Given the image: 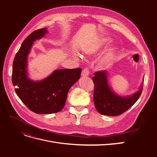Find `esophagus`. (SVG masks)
I'll list each match as a JSON object with an SVG mask.
<instances>
[{"instance_id":"1","label":"esophagus","mask_w":157,"mask_h":157,"mask_svg":"<svg viewBox=\"0 0 157 157\" xmlns=\"http://www.w3.org/2000/svg\"><path fill=\"white\" fill-rule=\"evenodd\" d=\"M89 73H90V71H89L88 69V68H85L82 71V77H88Z\"/></svg>"}]
</instances>
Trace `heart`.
I'll return each instance as SVG.
<instances>
[{"label": "heart", "mask_w": 157, "mask_h": 157, "mask_svg": "<svg viewBox=\"0 0 157 157\" xmlns=\"http://www.w3.org/2000/svg\"><path fill=\"white\" fill-rule=\"evenodd\" d=\"M111 41V40L109 39V38H103V39H101L99 40V42H98V46L99 48H101V47L103 46L106 45L107 44H108L109 42ZM113 57V52H109V53L107 54V55L105 57V58L103 59V64H107L108 63L109 61H110Z\"/></svg>", "instance_id": "b5f03b06"}]
</instances>
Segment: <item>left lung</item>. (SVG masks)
<instances>
[{
    "mask_svg": "<svg viewBox=\"0 0 157 157\" xmlns=\"http://www.w3.org/2000/svg\"><path fill=\"white\" fill-rule=\"evenodd\" d=\"M94 83V102L97 111L101 115L118 116L129 109L140 97L143 83L138 91L129 96H121L111 88L109 84L108 73L98 71L92 77Z\"/></svg>",
    "mask_w": 157,
    "mask_h": 157,
    "instance_id": "obj_1",
    "label": "left lung"
}]
</instances>
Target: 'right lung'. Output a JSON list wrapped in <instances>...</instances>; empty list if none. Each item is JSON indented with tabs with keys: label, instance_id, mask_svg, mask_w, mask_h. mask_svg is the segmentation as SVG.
<instances>
[{
	"label": "right lung",
	"instance_id": "add662e5",
	"mask_svg": "<svg viewBox=\"0 0 157 157\" xmlns=\"http://www.w3.org/2000/svg\"><path fill=\"white\" fill-rule=\"evenodd\" d=\"M46 28L33 32L28 36L14 58L12 80L15 91L21 101L37 114L60 111L65 105L67 93L80 78V68L55 70L48 77L34 81L28 77L27 58L33 42L44 36Z\"/></svg>",
	"mask_w": 157,
	"mask_h": 157
}]
</instances>
